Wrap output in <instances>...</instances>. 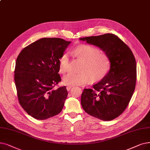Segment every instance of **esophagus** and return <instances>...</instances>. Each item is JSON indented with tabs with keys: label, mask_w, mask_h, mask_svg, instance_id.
<instances>
[{
	"label": "esophagus",
	"mask_w": 150,
	"mask_h": 150,
	"mask_svg": "<svg viewBox=\"0 0 150 150\" xmlns=\"http://www.w3.org/2000/svg\"><path fill=\"white\" fill-rule=\"evenodd\" d=\"M72 88V86H67V87H66V89H67V90L69 91H70V89Z\"/></svg>",
	"instance_id": "esophagus-1"
}]
</instances>
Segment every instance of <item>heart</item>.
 Masks as SVG:
<instances>
[{"instance_id": "1", "label": "heart", "mask_w": 150, "mask_h": 150, "mask_svg": "<svg viewBox=\"0 0 150 150\" xmlns=\"http://www.w3.org/2000/svg\"><path fill=\"white\" fill-rule=\"evenodd\" d=\"M72 54L83 61L80 73H70L63 79L67 85H83L89 83L102 80L108 74L111 62L108 56L104 52L91 45H83L75 48ZM60 72L65 74L69 70V57L66 53H63L59 59Z\"/></svg>"}]
</instances>
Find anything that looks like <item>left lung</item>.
Masks as SVG:
<instances>
[{
    "label": "left lung",
    "mask_w": 150,
    "mask_h": 150,
    "mask_svg": "<svg viewBox=\"0 0 150 150\" xmlns=\"http://www.w3.org/2000/svg\"><path fill=\"white\" fill-rule=\"evenodd\" d=\"M98 47L108 56L111 66L107 75L91 89H84L81 104L88 114L111 121L127 108L135 87L137 68L132 51L113 34L80 38Z\"/></svg>",
    "instance_id": "8db88e82"
}]
</instances>
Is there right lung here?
Here are the masks:
<instances>
[{
  "label": "right lung",
  "instance_id": "1",
  "mask_svg": "<svg viewBox=\"0 0 150 150\" xmlns=\"http://www.w3.org/2000/svg\"><path fill=\"white\" fill-rule=\"evenodd\" d=\"M70 43L59 38H42L23 49L17 57L15 82L18 100L37 120L51 118L63 108L66 87H54L61 81L59 57Z\"/></svg>",
  "mask_w": 150,
  "mask_h": 150
}]
</instances>
